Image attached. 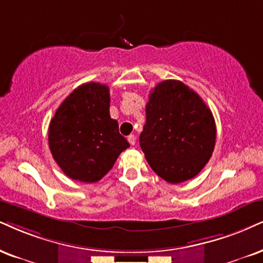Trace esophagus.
Masks as SVG:
<instances>
[{
	"label": "esophagus",
	"instance_id": "1",
	"mask_svg": "<svg viewBox=\"0 0 263 263\" xmlns=\"http://www.w3.org/2000/svg\"><path fill=\"white\" fill-rule=\"evenodd\" d=\"M127 141H128V143L131 145H135L136 144V137L134 135H129L128 137H127Z\"/></svg>",
	"mask_w": 263,
	"mask_h": 263
}]
</instances>
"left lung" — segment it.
Masks as SVG:
<instances>
[{
    "mask_svg": "<svg viewBox=\"0 0 263 263\" xmlns=\"http://www.w3.org/2000/svg\"><path fill=\"white\" fill-rule=\"evenodd\" d=\"M139 144L159 177L172 184L195 177L215 148L214 115L197 92L177 80L152 89Z\"/></svg>",
    "mask_w": 263,
    "mask_h": 263,
    "instance_id": "left-lung-1",
    "label": "left lung"
}]
</instances>
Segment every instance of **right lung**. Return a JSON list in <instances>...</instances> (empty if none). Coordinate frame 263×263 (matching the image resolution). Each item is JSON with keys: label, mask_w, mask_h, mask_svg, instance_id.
Returning <instances> with one entry per match:
<instances>
[{"label": "right lung", "mask_w": 263, "mask_h": 263, "mask_svg": "<svg viewBox=\"0 0 263 263\" xmlns=\"http://www.w3.org/2000/svg\"><path fill=\"white\" fill-rule=\"evenodd\" d=\"M107 85L87 82L75 88L55 111L48 128V144L62 171L75 181L93 183L110 171L129 147L109 114Z\"/></svg>", "instance_id": "add662e5"}]
</instances>
